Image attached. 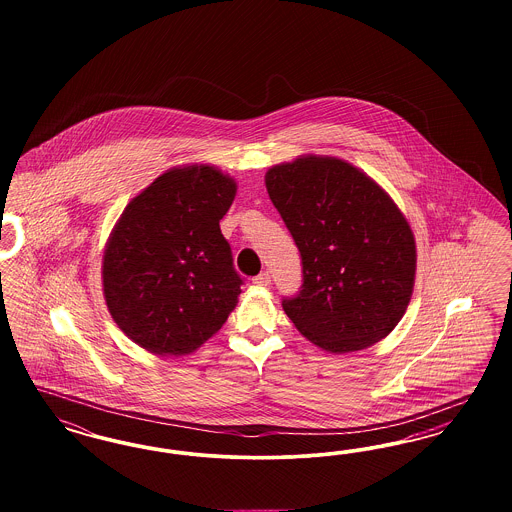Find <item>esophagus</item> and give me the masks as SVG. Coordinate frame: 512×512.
<instances>
[{
    "label": "esophagus",
    "instance_id": "obj_1",
    "mask_svg": "<svg viewBox=\"0 0 512 512\" xmlns=\"http://www.w3.org/2000/svg\"><path fill=\"white\" fill-rule=\"evenodd\" d=\"M253 284H255V286H261V288L270 286V274H268V270H263L261 274H257V276L253 278Z\"/></svg>",
    "mask_w": 512,
    "mask_h": 512
}]
</instances>
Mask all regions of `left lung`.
I'll return each instance as SVG.
<instances>
[{
	"instance_id": "left-lung-1",
	"label": "left lung",
	"mask_w": 512,
	"mask_h": 512,
	"mask_svg": "<svg viewBox=\"0 0 512 512\" xmlns=\"http://www.w3.org/2000/svg\"><path fill=\"white\" fill-rule=\"evenodd\" d=\"M268 197L301 253L303 286L282 307L330 353L384 340L411 301L414 234L388 192L338 157L303 155L265 174Z\"/></svg>"
}]
</instances>
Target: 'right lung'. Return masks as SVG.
Returning a JSON list of instances; mask_svg holds the SVG:
<instances>
[{
    "label": "right lung",
    "mask_w": 512,
    "mask_h": 512,
    "mask_svg": "<svg viewBox=\"0 0 512 512\" xmlns=\"http://www.w3.org/2000/svg\"><path fill=\"white\" fill-rule=\"evenodd\" d=\"M236 180L211 165L163 172L132 197L103 253V297L153 355H188L217 334L242 293L220 219Z\"/></svg>",
    "instance_id": "add662e5"
}]
</instances>
